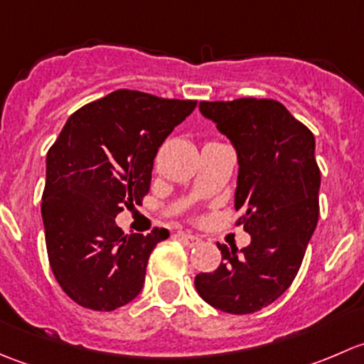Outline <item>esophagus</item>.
Here are the masks:
<instances>
[{
  "instance_id": "esophagus-1",
  "label": "esophagus",
  "mask_w": 364,
  "mask_h": 364,
  "mask_svg": "<svg viewBox=\"0 0 364 364\" xmlns=\"http://www.w3.org/2000/svg\"><path fill=\"white\" fill-rule=\"evenodd\" d=\"M178 240L181 241L183 245H186V247H197V245L203 243V240L197 236H193V234L190 232H178Z\"/></svg>"
}]
</instances>
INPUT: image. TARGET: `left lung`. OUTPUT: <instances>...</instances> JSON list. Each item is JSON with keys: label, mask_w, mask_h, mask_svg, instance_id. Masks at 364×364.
Wrapping results in <instances>:
<instances>
[{"label": "left lung", "mask_w": 364, "mask_h": 364, "mask_svg": "<svg viewBox=\"0 0 364 364\" xmlns=\"http://www.w3.org/2000/svg\"><path fill=\"white\" fill-rule=\"evenodd\" d=\"M203 116L230 139L237 153L234 205L252 236L241 248L218 245L223 262L199 273L196 289L208 304L232 315L259 311L296 278L317 227L321 171L314 134L280 102L237 98L200 102Z\"/></svg>", "instance_id": "8db88e82"}]
</instances>
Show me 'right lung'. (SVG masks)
<instances>
[{
    "instance_id": "right-lung-1",
    "label": "right lung",
    "mask_w": 364,
    "mask_h": 364,
    "mask_svg": "<svg viewBox=\"0 0 364 364\" xmlns=\"http://www.w3.org/2000/svg\"><path fill=\"white\" fill-rule=\"evenodd\" d=\"M196 107V100L117 90L73 112L50 146L42 196L47 255L80 306L112 311L141 292L149 255L168 230L124 234L114 218L142 204L161 142Z\"/></svg>"
}]
</instances>
